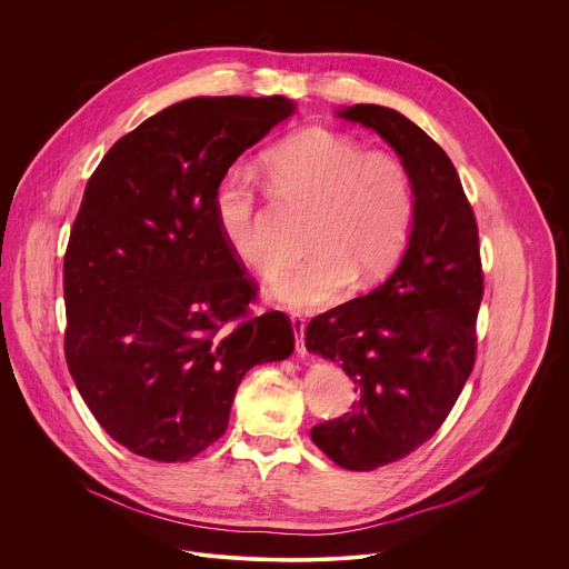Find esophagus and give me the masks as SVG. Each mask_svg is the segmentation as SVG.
<instances>
[{
  "label": "esophagus",
  "instance_id": "obj_1",
  "mask_svg": "<svg viewBox=\"0 0 569 569\" xmlns=\"http://www.w3.org/2000/svg\"><path fill=\"white\" fill-rule=\"evenodd\" d=\"M290 323H292L295 340H297V353L303 358V356H306V345H303V329H306V323H303V319H301L299 315H292V317H290Z\"/></svg>",
  "mask_w": 569,
  "mask_h": 569
}]
</instances>
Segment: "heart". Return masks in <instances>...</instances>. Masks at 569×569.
<instances>
[{"label": "heart", "instance_id": "1", "mask_svg": "<svg viewBox=\"0 0 569 569\" xmlns=\"http://www.w3.org/2000/svg\"><path fill=\"white\" fill-rule=\"evenodd\" d=\"M272 184L315 204L301 263L274 286L272 297L292 310H312L342 299L353 281L369 288L385 279L408 246L415 198L408 171L385 152L327 128H303L263 157ZM213 213L229 254L261 279H272L279 259L266 236L254 184L229 171L216 187Z\"/></svg>", "mask_w": 569, "mask_h": 569}]
</instances>
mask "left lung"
<instances>
[{
  "mask_svg": "<svg viewBox=\"0 0 569 569\" xmlns=\"http://www.w3.org/2000/svg\"><path fill=\"white\" fill-rule=\"evenodd\" d=\"M336 114L396 150L415 196L396 270L306 329V349L338 362L360 391L353 412L310 430L312 443L347 470H373L426 443L472 371L483 295L479 236L450 157L417 123L373 103Z\"/></svg>",
  "mask_w": 569,
  "mask_h": 569,
  "instance_id": "8db88e82",
  "label": "left lung"
}]
</instances>
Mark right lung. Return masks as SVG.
I'll use <instances>...</instances> for the list:
<instances>
[{
	"mask_svg": "<svg viewBox=\"0 0 569 569\" xmlns=\"http://www.w3.org/2000/svg\"><path fill=\"white\" fill-rule=\"evenodd\" d=\"M286 97H198L121 137L88 182L64 254V356L101 428L152 461H189L229 423L254 365L295 351L220 238L213 193L292 117Z\"/></svg>",
	"mask_w": 569,
	"mask_h": 569,
	"instance_id": "1",
	"label": "right lung"
}]
</instances>
